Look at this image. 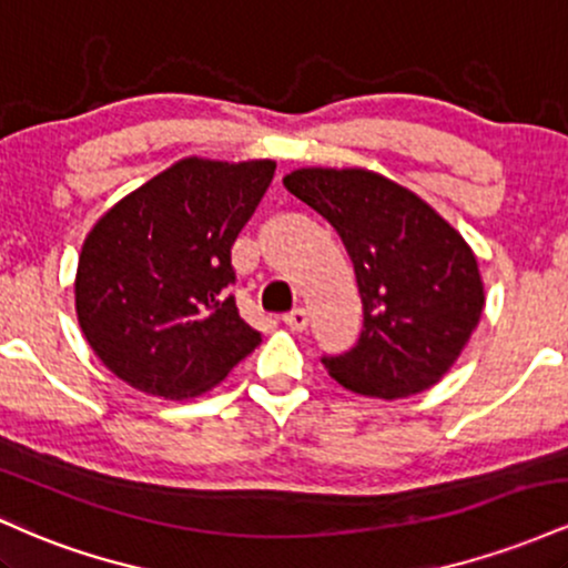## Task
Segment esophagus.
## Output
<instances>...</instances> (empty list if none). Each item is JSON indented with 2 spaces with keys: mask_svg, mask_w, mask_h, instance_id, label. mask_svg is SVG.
<instances>
[{
  "mask_svg": "<svg viewBox=\"0 0 568 568\" xmlns=\"http://www.w3.org/2000/svg\"><path fill=\"white\" fill-rule=\"evenodd\" d=\"M285 325H288L291 331H304L306 323H310V317H306V310H293L288 315L283 317Z\"/></svg>",
  "mask_w": 568,
  "mask_h": 568,
  "instance_id": "34e87169",
  "label": "esophagus"
}]
</instances>
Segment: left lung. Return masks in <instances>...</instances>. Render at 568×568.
I'll use <instances>...</instances> for the list:
<instances>
[{
  "label": "left lung",
  "instance_id": "obj_1",
  "mask_svg": "<svg viewBox=\"0 0 568 568\" xmlns=\"http://www.w3.org/2000/svg\"><path fill=\"white\" fill-rule=\"evenodd\" d=\"M285 189L338 232L355 264L363 334L325 357L344 389L397 400L438 384L486 306L467 240L416 192L368 168H298Z\"/></svg>",
  "mask_w": 568,
  "mask_h": 568
}]
</instances>
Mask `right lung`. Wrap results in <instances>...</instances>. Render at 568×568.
Here are the masks:
<instances>
[{"mask_svg": "<svg viewBox=\"0 0 568 568\" xmlns=\"http://www.w3.org/2000/svg\"><path fill=\"white\" fill-rule=\"evenodd\" d=\"M272 160L184 158L114 202L82 243L77 321L116 379L165 400L213 389L262 342L240 317L232 245Z\"/></svg>", "mask_w": 568, "mask_h": 568, "instance_id": "obj_1", "label": "right lung"}]
</instances>
